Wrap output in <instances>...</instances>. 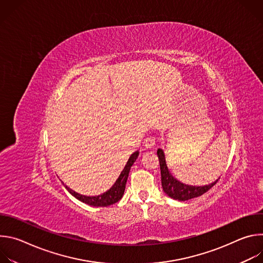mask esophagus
<instances>
[{
  "mask_svg": "<svg viewBox=\"0 0 263 263\" xmlns=\"http://www.w3.org/2000/svg\"><path fill=\"white\" fill-rule=\"evenodd\" d=\"M143 144H144V146H145L146 148H152V147H154V145H155V138L152 137V136L144 138Z\"/></svg>",
  "mask_w": 263,
  "mask_h": 263,
  "instance_id": "obj_1",
  "label": "esophagus"
}]
</instances>
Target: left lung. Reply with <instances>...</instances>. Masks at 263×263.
Segmentation results:
<instances>
[{
  "instance_id": "1",
  "label": "left lung",
  "mask_w": 263,
  "mask_h": 263,
  "mask_svg": "<svg viewBox=\"0 0 263 263\" xmlns=\"http://www.w3.org/2000/svg\"><path fill=\"white\" fill-rule=\"evenodd\" d=\"M157 155L159 158L160 163V172H161V185L163 192L171 197L172 199L178 200V201H187L197 197H200L207 193L210 189L218 182L219 179H217L215 182L205 185V186H192L186 185L175 179L172 174L170 173L166 162L164 153L161 148L157 149Z\"/></svg>"
}]
</instances>
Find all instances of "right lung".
Wrapping results in <instances>:
<instances>
[{
	"instance_id": "add662e5",
	"label": "right lung",
	"mask_w": 263,
	"mask_h": 263,
	"mask_svg": "<svg viewBox=\"0 0 263 263\" xmlns=\"http://www.w3.org/2000/svg\"><path fill=\"white\" fill-rule=\"evenodd\" d=\"M138 151L134 152L127 164L125 165L124 170L122 171L120 177L118 178V180L116 181V183L114 184V186L111 187V189L109 191H107L106 193L100 195V196H96V197H86V196H82L76 192H73L72 190L68 189L67 186H65V189L68 191V193L73 196L76 199H78L79 201L85 203V204H88L90 206H96V207H107V206H110L112 204H115L117 202H119L124 193H125V187H126V183H127V179H128V176H129V172H130V168L131 166L133 165V163L136 161L137 157H138Z\"/></svg>"
}]
</instances>
